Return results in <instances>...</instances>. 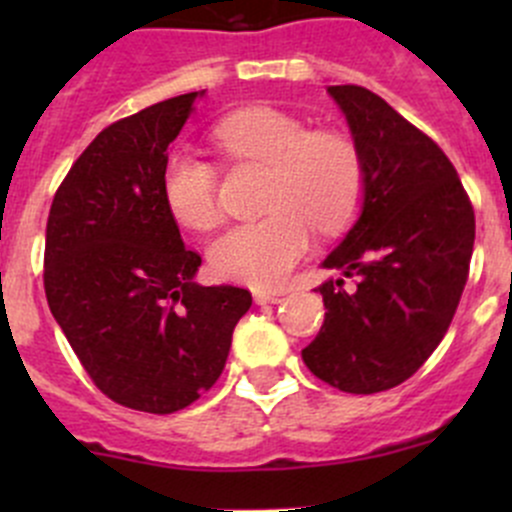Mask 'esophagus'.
I'll return each mask as SVG.
<instances>
[{"mask_svg": "<svg viewBox=\"0 0 512 512\" xmlns=\"http://www.w3.org/2000/svg\"><path fill=\"white\" fill-rule=\"evenodd\" d=\"M282 294H270V292H255V302L257 304H280L282 302Z\"/></svg>", "mask_w": 512, "mask_h": 512, "instance_id": "1", "label": "esophagus"}]
</instances>
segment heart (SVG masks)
I'll return each mask as SVG.
<instances>
[{
  "label": "heart",
  "instance_id": "b5f03b06",
  "mask_svg": "<svg viewBox=\"0 0 512 512\" xmlns=\"http://www.w3.org/2000/svg\"><path fill=\"white\" fill-rule=\"evenodd\" d=\"M213 141L237 163L270 165L265 208L270 215L232 225L208 247L218 277L257 289L282 287L312 247V224L329 232L354 218L364 193V165L339 133H312L302 118L272 106L230 113ZM160 193L175 223L208 230L218 220V173L193 151L170 153Z\"/></svg>",
  "mask_w": 512,
  "mask_h": 512
}]
</instances>
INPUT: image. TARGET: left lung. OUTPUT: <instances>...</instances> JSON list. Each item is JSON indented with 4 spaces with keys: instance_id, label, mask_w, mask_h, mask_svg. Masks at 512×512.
Segmentation results:
<instances>
[{
    "instance_id": "8db88e82",
    "label": "left lung",
    "mask_w": 512,
    "mask_h": 512,
    "mask_svg": "<svg viewBox=\"0 0 512 512\" xmlns=\"http://www.w3.org/2000/svg\"><path fill=\"white\" fill-rule=\"evenodd\" d=\"M364 165L359 218L322 262L324 324L302 349L317 379L376 394L416 374L448 332L476 240V218L446 153L361 86H329Z\"/></svg>"
}]
</instances>
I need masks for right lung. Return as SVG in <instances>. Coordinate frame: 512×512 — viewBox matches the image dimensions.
I'll return each instance as SVG.
<instances>
[{
    "label": "right lung",
    "mask_w": 512,
    "mask_h": 512,
    "mask_svg": "<svg viewBox=\"0 0 512 512\" xmlns=\"http://www.w3.org/2000/svg\"><path fill=\"white\" fill-rule=\"evenodd\" d=\"M193 91L111 123L71 165L46 223L44 289L56 324L108 399L173 414L223 374L232 329L250 309L242 287L195 282L160 193L170 143Z\"/></svg>",
    "instance_id": "1"
}]
</instances>
